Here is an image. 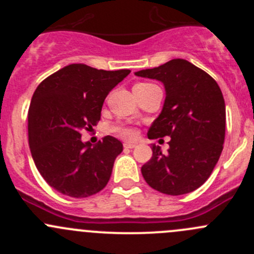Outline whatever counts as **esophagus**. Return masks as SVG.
Wrapping results in <instances>:
<instances>
[{
    "mask_svg": "<svg viewBox=\"0 0 254 254\" xmlns=\"http://www.w3.org/2000/svg\"><path fill=\"white\" fill-rule=\"evenodd\" d=\"M123 146H125V148H134V147H136V143H132V142H125Z\"/></svg>",
    "mask_w": 254,
    "mask_h": 254,
    "instance_id": "34e87169",
    "label": "esophagus"
}]
</instances>
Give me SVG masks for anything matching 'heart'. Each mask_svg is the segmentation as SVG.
Masks as SVG:
<instances>
[{
	"instance_id": "1",
	"label": "heart",
	"mask_w": 254,
	"mask_h": 254,
	"mask_svg": "<svg viewBox=\"0 0 254 254\" xmlns=\"http://www.w3.org/2000/svg\"><path fill=\"white\" fill-rule=\"evenodd\" d=\"M138 84H148V83H138ZM115 131L120 134L123 138H133L136 136V131L131 127H127V126H120V127H116Z\"/></svg>"
}]
</instances>
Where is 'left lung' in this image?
Segmentation results:
<instances>
[{"label": "left lung", "mask_w": 254, "mask_h": 254, "mask_svg": "<svg viewBox=\"0 0 254 254\" xmlns=\"http://www.w3.org/2000/svg\"><path fill=\"white\" fill-rule=\"evenodd\" d=\"M134 74L165 86V103L147 136L171 137L167 154L152 144L153 154L142 166V176L165 194L193 192L208 180L223 149L226 106L221 88L208 73L182 59Z\"/></svg>", "instance_id": "8db88e82"}]
</instances>
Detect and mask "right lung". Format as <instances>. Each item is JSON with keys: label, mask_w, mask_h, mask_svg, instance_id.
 <instances>
[{"label": "right lung", "mask_w": 254, "mask_h": 254, "mask_svg": "<svg viewBox=\"0 0 254 254\" xmlns=\"http://www.w3.org/2000/svg\"><path fill=\"white\" fill-rule=\"evenodd\" d=\"M129 72L72 64L36 88L28 110L31 154L46 182L62 194L88 197L110 181L122 142L106 136L92 144L82 141L81 132L101 120L107 95Z\"/></svg>", "instance_id": "1"}]
</instances>
